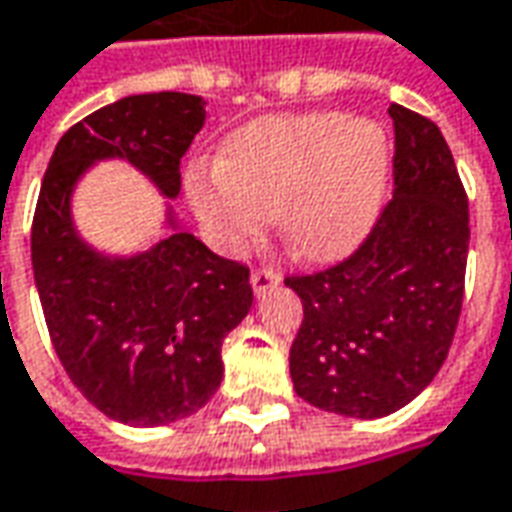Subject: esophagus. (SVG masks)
<instances>
[{"instance_id": "obj_1", "label": "esophagus", "mask_w": 512, "mask_h": 512, "mask_svg": "<svg viewBox=\"0 0 512 512\" xmlns=\"http://www.w3.org/2000/svg\"><path fill=\"white\" fill-rule=\"evenodd\" d=\"M279 281H281L279 273H276V270H267V267L250 273V287H253V293H256V296H264V293H267V290H273Z\"/></svg>"}]
</instances>
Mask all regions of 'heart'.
Masks as SVG:
<instances>
[{
	"instance_id": "heart-1",
	"label": "heart",
	"mask_w": 512,
	"mask_h": 512,
	"mask_svg": "<svg viewBox=\"0 0 512 512\" xmlns=\"http://www.w3.org/2000/svg\"><path fill=\"white\" fill-rule=\"evenodd\" d=\"M392 137L338 109L270 115L239 126L216 160L185 171V200L216 250L236 256L270 225L290 256L335 264L375 231L392 185Z\"/></svg>"
}]
</instances>
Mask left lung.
<instances>
[{"label":"left lung","mask_w":512,"mask_h":512,"mask_svg":"<svg viewBox=\"0 0 512 512\" xmlns=\"http://www.w3.org/2000/svg\"><path fill=\"white\" fill-rule=\"evenodd\" d=\"M394 200L346 262L284 284L304 321L290 377L310 406L377 420L408 406L454 341L468 264V197L442 132L392 104Z\"/></svg>","instance_id":"8db88e82"}]
</instances>
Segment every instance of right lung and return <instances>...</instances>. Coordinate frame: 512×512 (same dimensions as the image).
<instances>
[{
    "label": "right lung",
    "mask_w": 512,
    "mask_h": 512,
    "mask_svg": "<svg viewBox=\"0 0 512 512\" xmlns=\"http://www.w3.org/2000/svg\"><path fill=\"white\" fill-rule=\"evenodd\" d=\"M205 126L185 92L129 95L58 140L33 216V279L44 321L78 392L118 423L154 428L191 417L222 383V341L250 312L245 264L222 259L180 228V160ZM106 159L152 182L167 231L152 249H95L74 225L71 197Z\"/></svg>",
    "instance_id": "1"
}]
</instances>
